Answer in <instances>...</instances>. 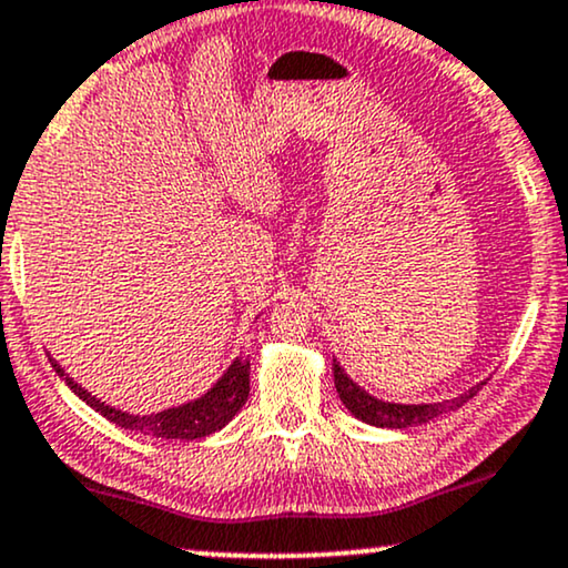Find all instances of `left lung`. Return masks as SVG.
Segmentation results:
<instances>
[{
	"label": "left lung",
	"mask_w": 568,
	"mask_h": 568,
	"mask_svg": "<svg viewBox=\"0 0 568 568\" xmlns=\"http://www.w3.org/2000/svg\"><path fill=\"white\" fill-rule=\"evenodd\" d=\"M333 375H335L337 396H341V400L346 404V408L356 416V419L367 422V425H375V427H393V429L427 425V422H433L435 416L454 412V408H462L466 400L475 398L479 393V387L485 385L483 383V385L471 387V390L464 393V396L443 400V404L404 406V404H385V400L369 396L367 390H362V387H358L354 379H351L346 372L341 369V364H337L335 358H333Z\"/></svg>",
	"instance_id": "8db88e82"
}]
</instances>
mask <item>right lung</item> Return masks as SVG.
<instances>
[{
  "label": "right lung",
  "mask_w": 568,
  "mask_h": 568,
  "mask_svg": "<svg viewBox=\"0 0 568 568\" xmlns=\"http://www.w3.org/2000/svg\"><path fill=\"white\" fill-rule=\"evenodd\" d=\"M52 367L57 369V375L64 377V383L70 385V390L75 393L78 398H83L93 412H99L106 419L120 425L123 429H131V433L139 435H152V437H178V440H199V437H206L212 433H217L233 419L235 414L241 412V406L246 404L248 398V358H235L231 364V369L222 375L217 385L212 387L210 393H204L199 400L193 404H183L178 408H168V412L152 414V416H133L125 412H118V408L102 404L85 393L81 385L73 383V377H68L64 372L57 367L52 358Z\"/></svg>",
  "instance_id": "obj_1"
}]
</instances>
